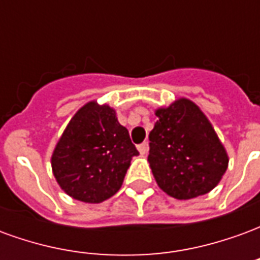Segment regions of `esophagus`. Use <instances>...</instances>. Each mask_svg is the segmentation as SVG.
<instances>
[{
	"instance_id": "1",
	"label": "esophagus",
	"mask_w": 260,
	"mask_h": 260,
	"mask_svg": "<svg viewBox=\"0 0 260 260\" xmlns=\"http://www.w3.org/2000/svg\"><path fill=\"white\" fill-rule=\"evenodd\" d=\"M138 150L141 154H146L147 150H149V146H147V142H143L141 145H138Z\"/></svg>"
}]
</instances>
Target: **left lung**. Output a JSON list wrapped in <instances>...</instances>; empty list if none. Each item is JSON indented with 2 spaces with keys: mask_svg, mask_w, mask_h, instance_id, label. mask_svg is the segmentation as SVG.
<instances>
[{
  "mask_svg": "<svg viewBox=\"0 0 260 260\" xmlns=\"http://www.w3.org/2000/svg\"><path fill=\"white\" fill-rule=\"evenodd\" d=\"M149 134V164L157 185L175 199L205 195L217 185L229 157L206 115L181 99L156 111Z\"/></svg>",
  "mask_w": 260,
  "mask_h": 260,
  "instance_id": "1",
  "label": "left lung"
}]
</instances>
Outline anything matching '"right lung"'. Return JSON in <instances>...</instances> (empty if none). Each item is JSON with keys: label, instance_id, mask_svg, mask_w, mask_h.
<instances>
[{"label": "right lung", "instance_id": "obj_1", "mask_svg": "<svg viewBox=\"0 0 260 260\" xmlns=\"http://www.w3.org/2000/svg\"><path fill=\"white\" fill-rule=\"evenodd\" d=\"M138 154L113 108L90 102L72 117L54 149L51 166L69 196L100 203L118 192L131 160Z\"/></svg>", "mask_w": 260, "mask_h": 260}]
</instances>
